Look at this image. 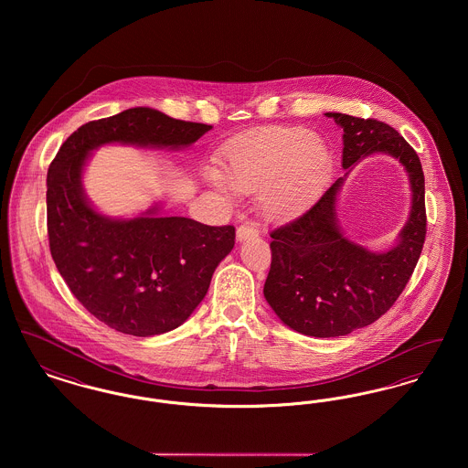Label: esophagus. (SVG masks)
Listing matches in <instances>:
<instances>
[{"label":"esophagus","instance_id":"1","mask_svg":"<svg viewBox=\"0 0 468 468\" xmlns=\"http://www.w3.org/2000/svg\"><path fill=\"white\" fill-rule=\"evenodd\" d=\"M260 233V224L254 219H247L244 223L237 228V239L239 240H247L250 237H256Z\"/></svg>","mask_w":468,"mask_h":468}]
</instances>
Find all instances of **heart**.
Here are the masks:
<instances>
[{
    "mask_svg": "<svg viewBox=\"0 0 468 468\" xmlns=\"http://www.w3.org/2000/svg\"><path fill=\"white\" fill-rule=\"evenodd\" d=\"M330 157L317 134L303 128H275L237 142L226 154V172L240 191L265 189L268 210H300L328 177Z\"/></svg>",
    "mask_w": 468,
    "mask_h": 468,
    "instance_id": "heart-1",
    "label": "heart"
}]
</instances>
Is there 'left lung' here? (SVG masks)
Listing matches in <instances>:
<instances>
[{
  "instance_id": "1",
  "label": "left lung",
  "mask_w": 468,
  "mask_h": 468,
  "mask_svg": "<svg viewBox=\"0 0 468 468\" xmlns=\"http://www.w3.org/2000/svg\"><path fill=\"white\" fill-rule=\"evenodd\" d=\"M326 115L344 130V168L372 153L400 159L410 177L412 212L397 247L368 252L344 239L336 226L335 197L344 180L336 178L302 216L270 231L265 298L290 328L319 338L351 334L389 311L418 265L426 239L423 168L409 142L378 119Z\"/></svg>"
}]
</instances>
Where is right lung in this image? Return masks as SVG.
I'll return each instance as SVG.
<instances>
[{
    "instance_id": "add662e5",
    "label": "right lung",
    "mask_w": 468,
    "mask_h": 468,
    "mask_svg": "<svg viewBox=\"0 0 468 468\" xmlns=\"http://www.w3.org/2000/svg\"><path fill=\"white\" fill-rule=\"evenodd\" d=\"M212 126L136 107L90 121L68 136L47 172V235L73 296L121 334L151 336L180 326L207 294L235 245V226L147 216L112 221L96 214L80 176L90 151L122 142L184 147Z\"/></svg>"
}]
</instances>
